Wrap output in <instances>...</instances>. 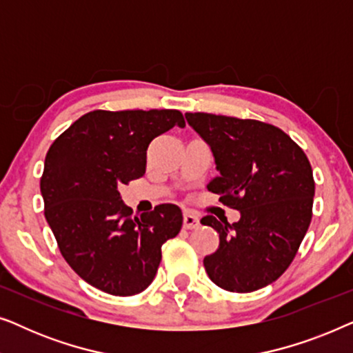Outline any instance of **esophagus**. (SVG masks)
I'll return each instance as SVG.
<instances>
[{
    "instance_id": "34e87169",
    "label": "esophagus",
    "mask_w": 353,
    "mask_h": 353,
    "mask_svg": "<svg viewBox=\"0 0 353 353\" xmlns=\"http://www.w3.org/2000/svg\"><path fill=\"white\" fill-rule=\"evenodd\" d=\"M197 226H199V219L194 214H191V212H185L183 214V228L194 230Z\"/></svg>"
}]
</instances>
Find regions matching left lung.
<instances>
[{
  "label": "left lung",
  "instance_id": "obj_1",
  "mask_svg": "<svg viewBox=\"0 0 353 353\" xmlns=\"http://www.w3.org/2000/svg\"><path fill=\"white\" fill-rule=\"evenodd\" d=\"M185 117L214 156L219 176L207 190L241 214L231 225L212 215L201 220L220 238L219 249L204 257L205 272L225 291L268 286L291 265L310 225V162L273 125L204 112Z\"/></svg>",
  "mask_w": 353,
  "mask_h": 353
}]
</instances>
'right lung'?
Instances as JSON below:
<instances>
[{"instance_id": "right-lung-1", "label": "right lung", "mask_w": 353, "mask_h": 353, "mask_svg": "<svg viewBox=\"0 0 353 353\" xmlns=\"http://www.w3.org/2000/svg\"><path fill=\"white\" fill-rule=\"evenodd\" d=\"M175 125L185 127L180 110H93L46 154L40 190L62 257L112 296L143 292L156 276L162 244L181 230L178 205L133 216L119 191L146 173L149 144Z\"/></svg>"}]
</instances>
